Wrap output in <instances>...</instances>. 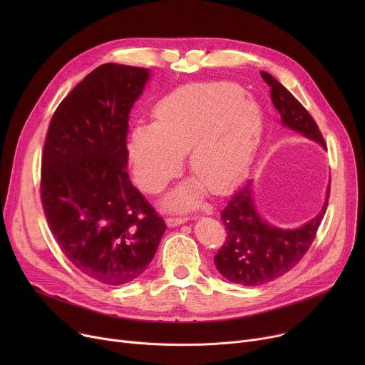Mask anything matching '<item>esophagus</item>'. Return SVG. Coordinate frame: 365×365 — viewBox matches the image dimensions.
<instances>
[{"mask_svg":"<svg viewBox=\"0 0 365 365\" xmlns=\"http://www.w3.org/2000/svg\"><path fill=\"white\" fill-rule=\"evenodd\" d=\"M187 220H189V217H186V216H173V217L167 219V225L173 227V226H179L182 223H186Z\"/></svg>","mask_w":365,"mask_h":365,"instance_id":"obj_1","label":"esophagus"}]
</instances>
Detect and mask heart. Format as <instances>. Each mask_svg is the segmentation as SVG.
Segmentation results:
<instances>
[{"label": "heart", "mask_w": 365, "mask_h": 365, "mask_svg": "<svg viewBox=\"0 0 365 365\" xmlns=\"http://www.w3.org/2000/svg\"><path fill=\"white\" fill-rule=\"evenodd\" d=\"M155 123L131 128L127 153L138 183L150 194L179 175L183 153L197 180L180 185L167 204L192 207L204 186L223 192L250 168L260 146L263 112L235 83L183 86L157 103Z\"/></svg>", "instance_id": "1"}]
</instances>
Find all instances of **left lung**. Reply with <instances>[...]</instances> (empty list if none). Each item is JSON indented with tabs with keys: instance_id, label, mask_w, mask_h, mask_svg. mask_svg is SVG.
<instances>
[{
	"instance_id": "8db88e82",
	"label": "left lung",
	"mask_w": 365,
	"mask_h": 365,
	"mask_svg": "<svg viewBox=\"0 0 365 365\" xmlns=\"http://www.w3.org/2000/svg\"><path fill=\"white\" fill-rule=\"evenodd\" d=\"M260 75L271 87V101L281 115L282 125L325 148L322 134L311 113L272 75L264 71ZM329 192L330 185L321 212L314 219L296 229H282L267 223L259 215L253 182L244 183L220 212L227 237L215 256L217 271L226 279L240 285L266 284L289 272L311 247L327 210Z\"/></svg>"
}]
</instances>
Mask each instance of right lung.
I'll use <instances>...</instances> for the list:
<instances>
[{"label": "right lung", "instance_id": "1", "mask_svg": "<svg viewBox=\"0 0 365 365\" xmlns=\"http://www.w3.org/2000/svg\"><path fill=\"white\" fill-rule=\"evenodd\" d=\"M149 78L146 68H96L57 106L44 143L50 231L76 269L108 285L139 278L167 229L127 173L130 110Z\"/></svg>", "mask_w": 365, "mask_h": 365}]
</instances>
